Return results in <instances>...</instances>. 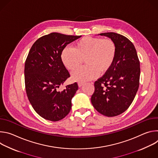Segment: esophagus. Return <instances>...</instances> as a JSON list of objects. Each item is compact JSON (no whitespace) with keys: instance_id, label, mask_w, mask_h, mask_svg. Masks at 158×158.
Listing matches in <instances>:
<instances>
[{"instance_id":"34e87169","label":"esophagus","mask_w":158,"mask_h":158,"mask_svg":"<svg viewBox=\"0 0 158 158\" xmlns=\"http://www.w3.org/2000/svg\"><path fill=\"white\" fill-rule=\"evenodd\" d=\"M83 84H84V82H78V86H79V87H81Z\"/></svg>"}]
</instances>
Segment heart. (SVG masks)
<instances>
[{"instance_id": "1", "label": "heart", "mask_w": 158, "mask_h": 158, "mask_svg": "<svg viewBox=\"0 0 158 158\" xmlns=\"http://www.w3.org/2000/svg\"><path fill=\"white\" fill-rule=\"evenodd\" d=\"M117 46L110 39L85 37L74 44L73 49L65 48L61 60L66 68L74 71L84 60L85 65L72 74L76 81H85L106 74L112 67L117 55Z\"/></svg>"}]
</instances>
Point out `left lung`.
Returning a JSON list of instances; mask_svg holds the SVG:
<instances>
[{"label":"left lung","instance_id":"1","mask_svg":"<svg viewBox=\"0 0 158 158\" xmlns=\"http://www.w3.org/2000/svg\"><path fill=\"white\" fill-rule=\"evenodd\" d=\"M99 35L114 41L118 51L110 69L94 82L91 100L99 113L113 117L126 111L136 96L139 85L140 62L134 46L127 38L115 32Z\"/></svg>","mask_w":158,"mask_h":158}]
</instances>
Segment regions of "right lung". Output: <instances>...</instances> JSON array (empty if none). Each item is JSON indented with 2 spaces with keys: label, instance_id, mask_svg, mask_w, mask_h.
<instances>
[{
  "label": "right lung",
  "instance_id": "1",
  "mask_svg": "<svg viewBox=\"0 0 158 158\" xmlns=\"http://www.w3.org/2000/svg\"><path fill=\"white\" fill-rule=\"evenodd\" d=\"M81 35L52 32L38 39L31 47L25 62L27 96L37 113L51 121H58L69 113L71 100L78 89L77 82L57 89L70 77L61 60L67 44Z\"/></svg>",
  "mask_w": 158,
  "mask_h": 158
}]
</instances>
